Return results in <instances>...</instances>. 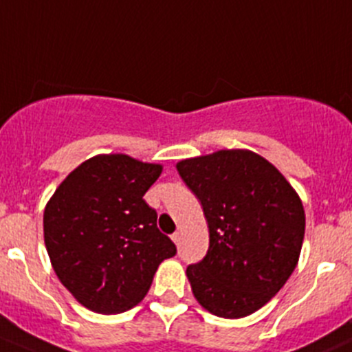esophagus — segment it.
<instances>
[{
    "label": "esophagus",
    "instance_id": "34e87169",
    "mask_svg": "<svg viewBox=\"0 0 352 352\" xmlns=\"http://www.w3.org/2000/svg\"><path fill=\"white\" fill-rule=\"evenodd\" d=\"M172 240H173V243L179 245V243H180V240H182V233H180V232H175V233H173V235H172Z\"/></svg>",
    "mask_w": 352,
    "mask_h": 352
}]
</instances>
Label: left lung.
<instances>
[{"instance_id": "8db88e82", "label": "left lung", "mask_w": 352, "mask_h": 352, "mask_svg": "<svg viewBox=\"0 0 352 352\" xmlns=\"http://www.w3.org/2000/svg\"><path fill=\"white\" fill-rule=\"evenodd\" d=\"M177 170L201 201L209 228L206 257L187 267L196 300L223 318L264 307L300 257L305 211L272 163L248 150L182 160Z\"/></svg>"}]
</instances>
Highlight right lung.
I'll return each instance as SVG.
<instances>
[{"label": "right lung", "instance_id": "add662e5", "mask_svg": "<svg viewBox=\"0 0 352 352\" xmlns=\"http://www.w3.org/2000/svg\"><path fill=\"white\" fill-rule=\"evenodd\" d=\"M162 165L127 155L81 163L44 211V242L59 281L88 310L112 315L136 307L177 247L156 226L143 196Z\"/></svg>", "mask_w": 352, "mask_h": 352}]
</instances>
